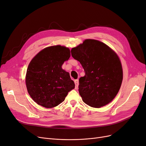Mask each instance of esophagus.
Returning a JSON list of instances; mask_svg holds the SVG:
<instances>
[{
	"mask_svg": "<svg viewBox=\"0 0 146 146\" xmlns=\"http://www.w3.org/2000/svg\"><path fill=\"white\" fill-rule=\"evenodd\" d=\"M74 82H75V89H77L78 87V85H79V81H78V80H74Z\"/></svg>",
	"mask_w": 146,
	"mask_h": 146,
	"instance_id": "34e87169",
	"label": "esophagus"
}]
</instances>
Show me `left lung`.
Masks as SVG:
<instances>
[{
  "instance_id": "obj_1",
  "label": "left lung",
  "mask_w": 146,
  "mask_h": 146,
  "mask_svg": "<svg viewBox=\"0 0 146 146\" xmlns=\"http://www.w3.org/2000/svg\"><path fill=\"white\" fill-rule=\"evenodd\" d=\"M71 52L84 69L78 86L82 101L93 108L108 105L118 93L123 79L117 55L105 43L92 39L86 40Z\"/></svg>"
}]
</instances>
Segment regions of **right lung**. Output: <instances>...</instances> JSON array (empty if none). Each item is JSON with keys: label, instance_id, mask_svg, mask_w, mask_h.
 I'll return each mask as SVG.
<instances>
[{"label": "right lung", "instance_id": "add662e5", "mask_svg": "<svg viewBox=\"0 0 146 146\" xmlns=\"http://www.w3.org/2000/svg\"><path fill=\"white\" fill-rule=\"evenodd\" d=\"M70 56L68 48L58 45L44 48L30 62L26 86L31 98L38 105L47 108L56 106L75 88L69 72L61 67Z\"/></svg>", "mask_w": 146, "mask_h": 146}]
</instances>
